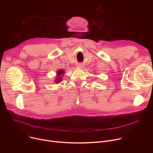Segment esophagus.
Instances as JSON below:
<instances>
[{"mask_svg":"<svg viewBox=\"0 0 153 153\" xmlns=\"http://www.w3.org/2000/svg\"><path fill=\"white\" fill-rule=\"evenodd\" d=\"M78 68H81V66H79Z\"/></svg>","mask_w":153,"mask_h":153,"instance_id":"esophagus-1","label":"esophagus"}]
</instances>
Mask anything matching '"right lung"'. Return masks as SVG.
Instances as JSON below:
<instances>
[{
    "mask_svg": "<svg viewBox=\"0 0 153 153\" xmlns=\"http://www.w3.org/2000/svg\"><path fill=\"white\" fill-rule=\"evenodd\" d=\"M63 73H64V71L62 70H59V71H57V75H58L57 77H58V78L55 80V82L59 83L61 81L62 78H61V76L62 75Z\"/></svg>",
    "mask_w": 153,
    "mask_h": 153,
    "instance_id": "obj_1",
    "label": "right lung"
}]
</instances>
